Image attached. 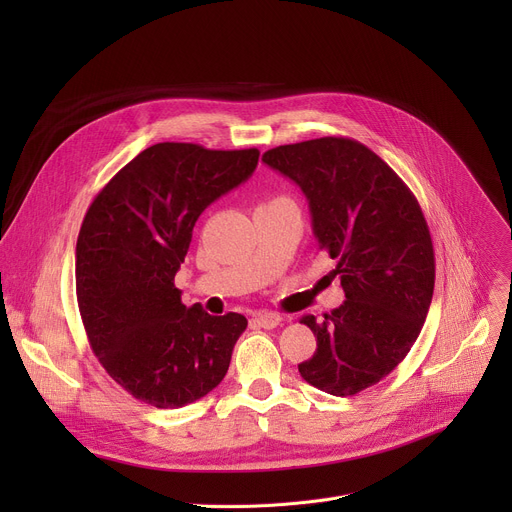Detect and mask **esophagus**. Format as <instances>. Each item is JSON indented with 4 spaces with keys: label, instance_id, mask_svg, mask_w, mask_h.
Segmentation results:
<instances>
[{
    "label": "esophagus",
    "instance_id": "obj_1",
    "mask_svg": "<svg viewBox=\"0 0 512 512\" xmlns=\"http://www.w3.org/2000/svg\"><path fill=\"white\" fill-rule=\"evenodd\" d=\"M279 322H281L279 314H273V312H261V314H257V316L251 318V326H253V328H267V330H271V328H275Z\"/></svg>",
    "mask_w": 512,
    "mask_h": 512
}]
</instances>
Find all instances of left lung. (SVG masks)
<instances>
[{
	"label": "left lung",
	"instance_id": "obj_1",
	"mask_svg": "<svg viewBox=\"0 0 512 512\" xmlns=\"http://www.w3.org/2000/svg\"><path fill=\"white\" fill-rule=\"evenodd\" d=\"M263 162L308 198L318 247L336 259L344 304L318 322V342L298 364L320 391L350 397L385 379L417 340L435 283L433 243L407 184L367 145L320 137L279 145Z\"/></svg>",
	"mask_w": 512,
	"mask_h": 512
}]
</instances>
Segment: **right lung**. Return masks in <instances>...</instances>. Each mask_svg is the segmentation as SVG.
<instances>
[{"label":"right lung","mask_w":512,"mask_h":512,"mask_svg":"<svg viewBox=\"0 0 512 512\" xmlns=\"http://www.w3.org/2000/svg\"><path fill=\"white\" fill-rule=\"evenodd\" d=\"M259 150H206L164 141L123 166L89 206L75 277L89 344L135 399L178 409L229 371L247 318L186 308L174 285L208 204L245 182Z\"/></svg>","instance_id":"obj_1"}]
</instances>
